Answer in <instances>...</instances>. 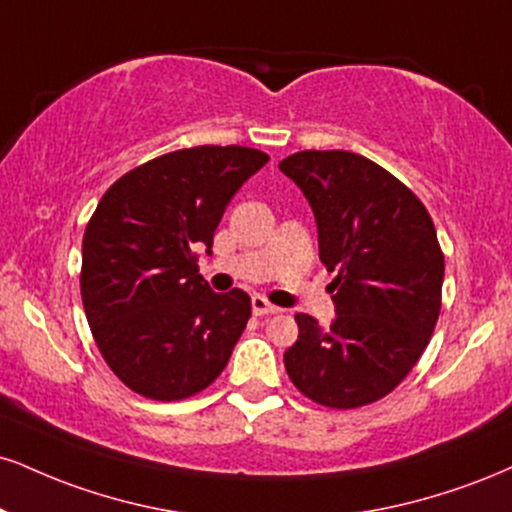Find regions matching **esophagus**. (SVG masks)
I'll use <instances>...</instances> for the list:
<instances>
[{"label": "esophagus", "mask_w": 512, "mask_h": 512, "mask_svg": "<svg viewBox=\"0 0 512 512\" xmlns=\"http://www.w3.org/2000/svg\"><path fill=\"white\" fill-rule=\"evenodd\" d=\"M276 312H279V307L269 303L267 298H262V295H252V315L264 317V315H276Z\"/></svg>", "instance_id": "obj_1"}]
</instances>
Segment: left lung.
I'll return each mask as SVG.
<instances>
[{"instance_id": "8db88e82", "label": "left lung", "mask_w": 512, "mask_h": 512, "mask_svg": "<svg viewBox=\"0 0 512 512\" xmlns=\"http://www.w3.org/2000/svg\"><path fill=\"white\" fill-rule=\"evenodd\" d=\"M279 169L317 221L336 319L295 315L283 355L298 391L336 410L384 398L420 360L439 319L443 252L434 221L396 176L346 150L295 152Z\"/></svg>"}]
</instances>
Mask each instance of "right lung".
I'll list each match as a JSON object with an SVG mask.
<instances>
[{"mask_svg":"<svg viewBox=\"0 0 512 512\" xmlns=\"http://www.w3.org/2000/svg\"><path fill=\"white\" fill-rule=\"evenodd\" d=\"M267 162L252 147H188L128 171L102 195L83 236L80 295L97 348L131 391L181 400L224 372L250 295L214 293L193 250H212L226 205Z\"/></svg>","mask_w":512,"mask_h":512,"instance_id":"add662e5","label":"right lung"}]
</instances>
